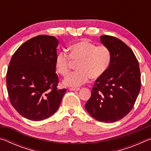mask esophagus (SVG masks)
Masks as SVG:
<instances>
[{
    "label": "esophagus",
    "mask_w": 151,
    "mask_h": 151,
    "mask_svg": "<svg viewBox=\"0 0 151 151\" xmlns=\"http://www.w3.org/2000/svg\"><path fill=\"white\" fill-rule=\"evenodd\" d=\"M79 90H80L79 88H69V91H78Z\"/></svg>",
    "instance_id": "obj_1"
}]
</instances>
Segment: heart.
<instances>
[{"instance_id": "b5f03b06", "label": "heart", "mask_w": 151, "mask_h": 151, "mask_svg": "<svg viewBox=\"0 0 151 151\" xmlns=\"http://www.w3.org/2000/svg\"><path fill=\"white\" fill-rule=\"evenodd\" d=\"M68 55L60 52L55 58L56 71L60 75H67L72 65V61L77 63L76 72L70 74L64 79L63 85L76 87L87 83L91 78H101L108 70L111 55L105 46H96L88 40L73 43L68 48Z\"/></svg>"}]
</instances>
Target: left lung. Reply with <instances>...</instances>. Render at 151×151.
<instances>
[{
  "instance_id": "left-lung-1",
  "label": "left lung",
  "mask_w": 151,
  "mask_h": 151,
  "mask_svg": "<svg viewBox=\"0 0 151 151\" xmlns=\"http://www.w3.org/2000/svg\"><path fill=\"white\" fill-rule=\"evenodd\" d=\"M111 52L106 73L96 80L85 109L101 122H114L131 111L140 89L139 62L132 50L122 40L109 35L100 37Z\"/></svg>"
}]
</instances>
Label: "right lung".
<instances>
[{
	"mask_svg": "<svg viewBox=\"0 0 151 151\" xmlns=\"http://www.w3.org/2000/svg\"><path fill=\"white\" fill-rule=\"evenodd\" d=\"M58 41L39 35L24 42L10 61L6 87L11 103L19 113L39 121L55 113L66 88L58 89L55 58Z\"/></svg>",
	"mask_w": 151,
	"mask_h": 151,
	"instance_id": "right-lung-1",
	"label": "right lung"
}]
</instances>
